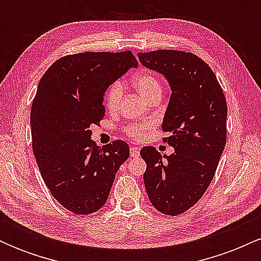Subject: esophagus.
I'll return each mask as SVG.
<instances>
[{
	"instance_id": "obj_1",
	"label": "esophagus",
	"mask_w": 261,
	"mask_h": 261,
	"mask_svg": "<svg viewBox=\"0 0 261 261\" xmlns=\"http://www.w3.org/2000/svg\"><path fill=\"white\" fill-rule=\"evenodd\" d=\"M139 153H140V148L135 147V146H131V147H130V155H131V157H137Z\"/></svg>"
}]
</instances>
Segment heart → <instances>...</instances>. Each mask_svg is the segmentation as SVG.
<instances>
[{"label":"heart","mask_w":261,"mask_h":261,"mask_svg":"<svg viewBox=\"0 0 261 261\" xmlns=\"http://www.w3.org/2000/svg\"><path fill=\"white\" fill-rule=\"evenodd\" d=\"M133 85L140 94L147 100H151L155 95L162 94L163 87L160 79L152 72H141L134 77ZM122 95V83L116 81L108 87L104 94V104L109 112H115L118 109ZM153 126V121L145 120L128 124L122 128L124 134L133 140H141L145 137L146 131Z\"/></svg>","instance_id":"1"}]
</instances>
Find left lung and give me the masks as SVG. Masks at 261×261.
<instances>
[{
  "mask_svg": "<svg viewBox=\"0 0 261 261\" xmlns=\"http://www.w3.org/2000/svg\"><path fill=\"white\" fill-rule=\"evenodd\" d=\"M141 64L164 74L172 95L162 130L174 153L152 146L140 151L143 181L153 207L178 216L201 199L216 173L227 139V103L221 85L203 60L181 50L139 53Z\"/></svg>",
  "mask_w": 261,
  "mask_h": 261,
  "instance_id": "8db88e82",
  "label": "left lung"
}]
</instances>
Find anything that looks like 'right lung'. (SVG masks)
<instances>
[{"mask_svg":"<svg viewBox=\"0 0 261 261\" xmlns=\"http://www.w3.org/2000/svg\"><path fill=\"white\" fill-rule=\"evenodd\" d=\"M136 66L130 50L79 53L56 60L39 82L31 110L33 152L51 195L73 214L101 208L130 154L121 140L98 147L89 126L106 115V89Z\"/></svg>","mask_w":261,"mask_h":261,"instance_id":"add662e5","label":"right lung"}]
</instances>
